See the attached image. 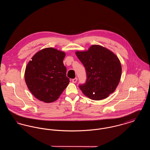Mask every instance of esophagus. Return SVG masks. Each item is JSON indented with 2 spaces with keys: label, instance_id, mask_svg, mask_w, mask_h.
Wrapping results in <instances>:
<instances>
[{
  "label": "esophagus",
  "instance_id": "obj_1",
  "mask_svg": "<svg viewBox=\"0 0 150 150\" xmlns=\"http://www.w3.org/2000/svg\"><path fill=\"white\" fill-rule=\"evenodd\" d=\"M77 80H78V79H77V78H76L73 79L72 80V83H76Z\"/></svg>",
  "mask_w": 150,
  "mask_h": 150
}]
</instances>
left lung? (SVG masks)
I'll return each instance as SVG.
<instances>
[{
	"label": "left lung",
	"mask_w": 150,
	"mask_h": 150,
	"mask_svg": "<svg viewBox=\"0 0 150 150\" xmlns=\"http://www.w3.org/2000/svg\"><path fill=\"white\" fill-rule=\"evenodd\" d=\"M86 72V81L79 88L90 99L103 100L113 93L121 79V63L112 51L100 45L75 52Z\"/></svg>",
	"instance_id": "1"
}]
</instances>
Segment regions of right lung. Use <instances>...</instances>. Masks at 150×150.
Returning <instances> with one entry per match:
<instances>
[{
	"label": "right lung",
	"instance_id": "obj_1",
	"mask_svg": "<svg viewBox=\"0 0 150 150\" xmlns=\"http://www.w3.org/2000/svg\"><path fill=\"white\" fill-rule=\"evenodd\" d=\"M66 53L53 48L39 50L27 64L25 80L33 95L45 103L59 97L69 84L63 63Z\"/></svg>",
	"mask_w": 150,
	"mask_h": 150
}]
</instances>
